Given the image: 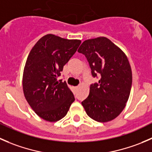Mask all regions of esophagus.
<instances>
[{"instance_id":"1","label":"esophagus","mask_w":152,"mask_h":152,"mask_svg":"<svg viewBox=\"0 0 152 152\" xmlns=\"http://www.w3.org/2000/svg\"><path fill=\"white\" fill-rule=\"evenodd\" d=\"M74 88H75V89H77V88H79V86H76V87H74Z\"/></svg>"}]
</instances>
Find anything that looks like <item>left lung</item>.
<instances>
[{"instance_id": "obj_1", "label": "left lung", "mask_w": 152, "mask_h": 152, "mask_svg": "<svg viewBox=\"0 0 152 152\" xmlns=\"http://www.w3.org/2000/svg\"><path fill=\"white\" fill-rule=\"evenodd\" d=\"M78 52L87 58L93 77L89 96L82 104L87 115L98 122L111 121L125 108L131 91L132 73L125 53L104 37L84 41Z\"/></svg>"}]
</instances>
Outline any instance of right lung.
I'll list each match as a JSON object with an SVG mask.
<instances>
[{"label":"right lung","instance_id":"add662e5","mask_svg":"<svg viewBox=\"0 0 152 152\" xmlns=\"http://www.w3.org/2000/svg\"><path fill=\"white\" fill-rule=\"evenodd\" d=\"M80 44V39L48 34L37 42L27 57L23 75L24 96L35 113L46 121L63 118L75 101L66 82L57 78Z\"/></svg>","mask_w":152,"mask_h":152}]
</instances>
